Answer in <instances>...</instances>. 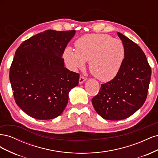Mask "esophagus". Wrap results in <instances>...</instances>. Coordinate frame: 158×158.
Listing matches in <instances>:
<instances>
[{
	"instance_id": "esophagus-1",
	"label": "esophagus",
	"mask_w": 158,
	"mask_h": 158,
	"mask_svg": "<svg viewBox=\"0 0 158 158\" xmlns=\"http://www.w3.org/2000/svg\"><path fill=\"white\" fill-rule=\"evenodd\" d=\"M85 80H86V78H84V76H80V79H79V83H80V84H83Z\"/></svg>"
}]
</instances>
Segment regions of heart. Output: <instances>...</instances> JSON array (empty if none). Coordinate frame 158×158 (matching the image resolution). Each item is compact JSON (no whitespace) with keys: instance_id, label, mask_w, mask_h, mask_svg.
Wrapping results in <instances>:
<instances>
[{"instance_id":"1","label":"heart","mask_w":158,"mask_h":158,"mask_svg":"<svg viewBox=\"0 0 158 158\" xmlns=\"http://www.w3.org/2000/svg\"><path fill=\"white\" fill-rule=\"evenodd\" d=\"M75 51L65 49L63 58L71 70L85 68L89 61L90 73L102 82H109L120 72L126 56L125 46L120 40L107 34H88L75 42Z\"/></svg>"}]
</instances>
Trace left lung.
I'll use <instances>...</instances> for the list:
<instances>
[{
    "mask_svg": "<svg viewBox=\"0 0 158 158\" xmlns=\"http://www.w3.org/2000/svg\"><path fill=\"white\" fill-rule=\"evenodd\" d=\"M117 35L125 46V61L117 76L102 84L93 98V106L99 115L111 121L125 119L144 103L152 70L142 49L122 33Z\"/></svg>",
    "mask_w": 158,
    "mask_h": 158,
    "instance_id": "1",
    "label": "left lung"
}]
</instances>
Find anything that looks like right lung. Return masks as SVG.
I'll return each mask as SVG.
<instances>
[{"label":"right lung","mask_w":158,"mask_h":158,"mask_svg":"<svg viewBox=\"0 0 158 158\" xmlns=\"http://www.w3.org/2000/svg\"><path fill=\"white\" fill-rule=\"evenodd\" d=\"M75 30H47L23 41L10 69L15 102L28 115L49 120L62 114L80 75L64 67L63 54Z\"/></svg>","instance_id":"add662e5"}]
</instances>
